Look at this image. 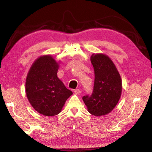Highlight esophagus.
<instances>
[{"mask_svg":"<svg viewBox=\"0 0 152 152\" xmlns=\"http://www.w3.org/2000/svg\"><path fill=\"white\" fill-rule=\"evenodd\" d=\"M74 93L76 94H79L80 93V90L79 89H76L74 90Z\"/></svg>","mask_w":152,"mask_h":152,"instance_id":"1","label":"esophagus"}]
</instances>
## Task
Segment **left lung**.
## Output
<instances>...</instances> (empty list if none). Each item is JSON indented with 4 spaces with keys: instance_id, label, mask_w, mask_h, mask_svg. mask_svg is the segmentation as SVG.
Segmentation results:
<instances>
[{
    "instance_id": "1",
    "label": "left lung",
    "mask_w": 152,
    "mask_h": 152,
    "mask_svg": "<svg viewBox=\"0 0 152 152\" xmlns=\"http://www.w3.org/2000/svg\"><path fill=\"white\" fill-rule=\"evenodd\" d=\"M94 84L91 96L82 97L88 112L96 117L106 115L115 107L122 93V80L114 63L104 54H93Z\"/></svg>"
}]
</instances>
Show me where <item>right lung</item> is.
<instances>
[{"instance_id":"obj_1","label":"right lung","mask_w":152,"mask_h":152,"mask_svg":"<svg viewBox=\"0 0 152 152\" xmlns=\"http://www.w3.org/2000/svg\"><path fill=\"white\" fill-rule=\"evenodd\" d=\"M58 63L51 56L44 55L32 64L26 76V97L32 107L45 116L60 113L73 94L58 77Z\"/></svg>"}]
</instances>
